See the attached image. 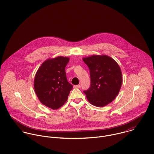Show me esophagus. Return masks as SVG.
Here are the masks:
<instances>
[{
  "instance_id": "1",
  "label": "esophagus",
  "mask_w": 154,
  "mask_h": 154,
  "mask_svg": "<svg viewBox=\"0 0 154 154\" xmlns=\"http://www.w3.org/2000/svg\"><path fill=\"white\" fill-rule=\"evenodd\" d=\"M74 87L76 88H81V85H74Z\"/></svg>"
}]
</instances>
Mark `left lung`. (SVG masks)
Returning a JSON list of instances; mask_svg holds the SVG:
<instances>
[{"mask_svg": "<svg viewBox=\"0 0 154 154\" xmlns=\"http://www.w3.org/2000/svg\"><path fill=\"white\" fill-rule=\"evenodd\" d=\"M90 69L91 85L84 93L91 104L103 107L112 102L118 96L122 78L118 63L107 55H93L83 58Z\"/></svg>", "mask_w": 154, "mask_h": 154, "instance_id": "1", "label": "left lung"}]
</instances>
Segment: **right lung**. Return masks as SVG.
<instances>
[{"label": "right lung", "mask_w": 154, "mask_h": 154, "mask_svg": "<svg viewBox=\"0 0 154 154\" xmlns=\"http://www.w3.org/2000/svg\"><path fill=\"white\" fill-rule=\"evenodd\" d=\"M69 61V58L61 56L48 59L39 67L35 77L34 88L39 100L54 110L66 103L73 88L65 72Z\"/></svg>", "instance_id": "right-lung-1"}]
</instances>
